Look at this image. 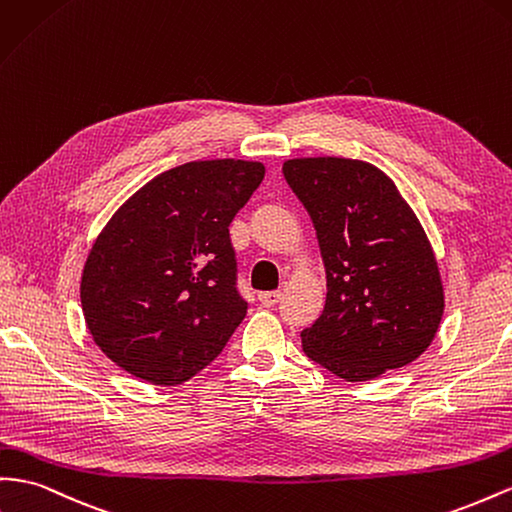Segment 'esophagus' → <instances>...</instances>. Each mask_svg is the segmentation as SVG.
<instances>
[{
  "label": "esophagus",
  "mask_w": 512,
  "mask_h": 512,
  "mask_svg": "<svg viewBox=\"0 0 512 512\" xmlns=\"http://www.w3.org/2000/svg\"><path fill=\"white\" fill-rule=\"evenodd\" d=\"M280 299H282L280 290H267V293H260V295H258V301L262 303V306H267V308L278 306Z\"/></svg>",
  "instance_id": "34e87169"
}]
</instances>
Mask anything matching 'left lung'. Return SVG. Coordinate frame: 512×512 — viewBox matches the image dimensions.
Returning <instances> with one entry per match:
<instances>
[{"label":"left lung","instance_id":"8db88e82","mask_svg":"<svg viewBox=\"0 0 512 512\" xmlns=\"http://www.w3.org/2000/svg\"><path fill=\"white\" fill-rule=\"evenodd\" d=\"M282 172L312 217L327 273L325 310L301 331L303 351L344 381L411 364L444 314L437 260L418 217L364 161L290 159Z\"/></svg>","mask_w":512,"mask_h":512}]
</instances>
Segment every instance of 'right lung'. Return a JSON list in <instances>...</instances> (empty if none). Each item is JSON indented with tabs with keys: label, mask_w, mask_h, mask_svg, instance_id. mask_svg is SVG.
Listing matches in <instances>:
<instances>
[{
	"label": "right lung",
	"mask_w": 512,
	"mask_h": 512,
	"mask_svg": "<svg viewBox=\"0 0 512 512\" xmlns=\"http://www.w3.org/2000/svg\"><path fill=\"white\" fill-rule=\"evenodd\" d=\"M262 178L256 161H191L109 219L86 260L81 308L114 364L181 385L222 353L247 312L228 226Z\"/></svg>",
	"instance_id": "1"
}]
</instances>
